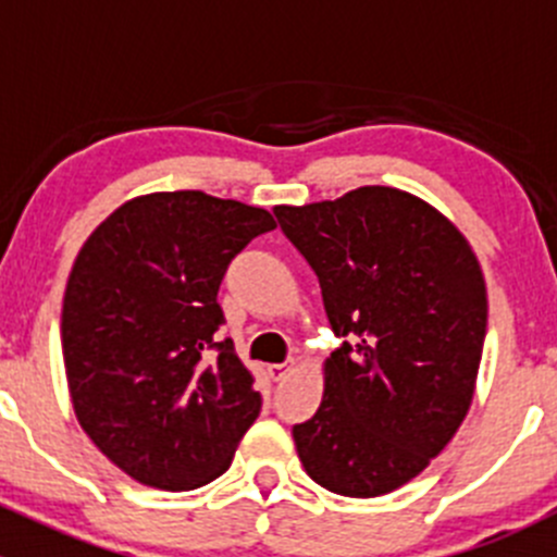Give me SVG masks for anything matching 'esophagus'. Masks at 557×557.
Returning a JSON list of instances; mask_svg holds the SVG:
<instances>
[{
  "mask_svg": "<svg viewBox=\"0 0 557 557\" xmlns=\"http://www.w3.org/2000/svg\"><path fill=\"white\" fill-rule=\"evenodd\" d=\"M288 372H290V363H272V367H269L272 380H283Z\"/></svg>",
  "mask_w": 557,
  "mask_h": 557,
  "instance_id": "34e87169",
  "label": "esophagus"
}]
</instances>
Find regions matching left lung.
I'll list each match as a JSON object with an SVG mask.
<instances>
[{
	"label": "left lung",
	"mask_w": 557,
	"mask_h": 557,
	"mask_svg": "<svg viewBox=\"0 0 557 557\" xmlns=\"http://www.w3.org/2000/svg\"><path fill=\"white\" fill-rule=\"evenodd\" d=\"M274 215L345 339L325 361L318 412L294 425L296 450L325 491L383 496L445 450L469 412L487 329L480 261L440 210L387 185Z\"/></svg>",
	"instance_id": "left-lung-1"
}]
</instances>
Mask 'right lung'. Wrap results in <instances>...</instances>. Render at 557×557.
<instances>
[{
  "label": "right lung",
  "instance_id": "obj_1",
  "mask_svg": "<svg viewBox=\"0 0 557 557\" xmlns=\"http://www.w3.org/2000/svg\"><path fill=\"white\" fill-rule=\"evenodd\" d=\"M272 228L261 207L172 190L117 207L77 252L61 310L72 407L132 480L194 491L232 466L261 393L215 339L218 288Z\"/></svg>",
  "mask_w": 557,
  "mask_h": 557
}]
</instances>
